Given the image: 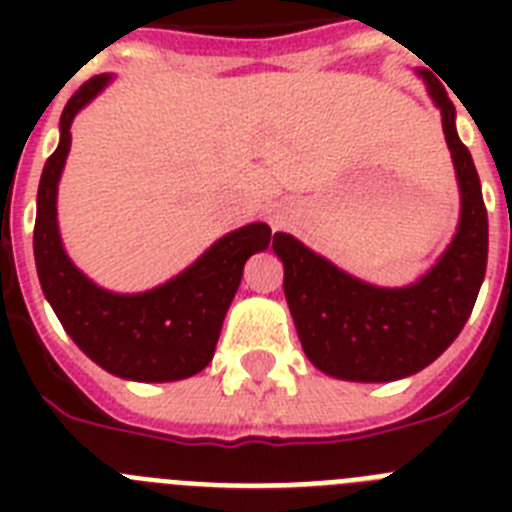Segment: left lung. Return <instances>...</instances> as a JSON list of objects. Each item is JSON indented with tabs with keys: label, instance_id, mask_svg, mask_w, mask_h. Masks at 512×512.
Listing matches in <instances>:
<instances>
[{
	"label": "left lung",
	"instance_id": "left-lung-1",
	"mask_svg": "<svg viewBox=\"0 0 512 512\" xmlns=\"http://www.w3.org/2000/svg\"><path fill=\"white\" fill-rule=\"evenodd\" d=\"M441 107L461 189L456 238L418 284L379 289L348 277L292 235H274L284 264V295L307 359L351 382H392L436 361L472 315L487 269V210L469 148L456 135L454 102L423 74Z\"/></svg>",
	"mask_w": 512,
	"mask_h": 512
}]
</instances>
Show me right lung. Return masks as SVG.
Returning a JSON list of instances; mask_svg holds the SVG:
<instances>
[{
    "instance_id": "obj_1",
    "label": "right lung",
    "mask_w": 512,
    "mask_h": 512,
    "mask_svg": "<svg viewBox=\"0 0 512 512\" xmlns=\"http://www.w3.org/2000/svg\"><path fill=\"white\" fill-rule=\"evenodd\" d=\"M110 76H92L61 115V143L45 161L35 215V266L40 287L76 346L102 369L135 382H174L202 372L215 354L225 312L243 277V264L264 251V223L228 233L184 274L143 295H112L69 261L56 223V192L76 112L102 92Z\"/></svg>"
}]
</instances>
